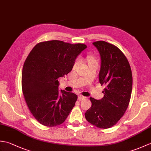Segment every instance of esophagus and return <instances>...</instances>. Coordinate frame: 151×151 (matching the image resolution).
Segmentation results:
<instances>
[{
	"label": "esophagus",
	"mask_w": 151,
	"mask_h": 151,
	"mask_svg": "<svg viewBox=\"0 0 151 151\" xmlns=\"http://www.w3.org/2000/svg\"><path fill=\"white\" fill-rule=\"evenodd\" d=\"M78 99H79V100H84V99H86V97H84V96L80 95L78 96Z\"/></svg>",
	"instance_id": "1"
}]
</instances>
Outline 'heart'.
Listing matches in <instances>:
<instances>
[{
	"mask_svg": "<svg viewBox=\"0 0 151 151\" xmlns=\"http://www.w3.org/2000/svg\"><path fill=\"white\" fill-rule=\"evenodd\" d=\"M87 59H88V62L89 63V64H92V63H97V60H96L95 58L93 56H91V55H88L87 56ZM80 63V60L78 59L76 60L75 63L73 64V69H75L76 67H77Z\"/></svg>",
	"mask_w": 151,
	"mask_h": 151,
	"instance_id": "obj_1",
	"label": "heart"
}]
</instances>
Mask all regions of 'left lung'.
Here are the masks:
<instances>
[{"label": "left lung", "instance_id": "obj_1", "mask_svg": "<svg viewBox=\"0 0 151 151\" xmlns=\"http://www.w3.org/2000/svg\"><path fill=\"white\" fill-rule=\"evenodd\" d=\"M101 58L99 82L104 85L101 100L90 97L91 106L85 113L89 123L100 129L117 124L129 106L132 88V75L129 61L114 45L104 41L93 43Z\"/></svg>", "mask_w": 151, "mask_h": 151}]
</instances>
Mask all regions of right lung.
I'll use <instances>...</instances> for the list:
<instances>
[{
    "label": "right lung",
    "instance_id": "right-lung-1",
    "mask_svg": "<svg viewBox=\"0 0 151 151\" xmlns=\"http://www.w3.org/2000/svg\"><path fill=\"white\" fill-rule=\"evenodd\" d=\"M87 46L59 40L37 43L25 60L22 90L28 108L41 124L52 127L62 124L75 106L78 97L61 90L58 78L71 71L76 58Z\"/></svg>",
    "mask_w": 151,
    "mask_h": 151
}]
</instances>
